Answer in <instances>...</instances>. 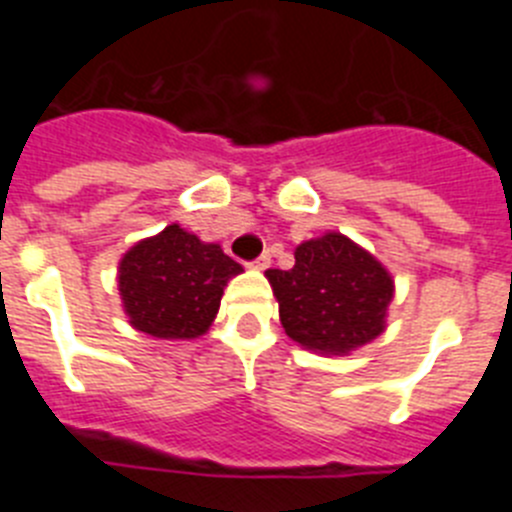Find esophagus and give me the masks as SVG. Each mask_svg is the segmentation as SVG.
<instances>
[{
	"label": "esophagus",
	"instance_id": "obj_1",
	"mask_svg": "<svg viewBox=\"0 0 512 512\" xmlns=\"http://www.w3.org/2000/svg\"><path fill=\"white\" fill-rule=\"evenodd\" d=\"M269 264H271V253L264 251V253H261V256H259V259H253V261H251V269L264 271V269H269Z\"/></svg>",
	"mask_w": 512,
	"mask_h": 512
}]
</instances>
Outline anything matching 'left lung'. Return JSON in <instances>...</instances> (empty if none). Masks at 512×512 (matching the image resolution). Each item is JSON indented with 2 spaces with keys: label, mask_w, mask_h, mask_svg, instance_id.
<instances>
[{
  "label": "left lung",
  "mask_w": 512,
  "mask_h": 512,
  "mask_svg": "<svg viewBox=\"0 0 512 512\" xmlns=\"http://www.w3.org/2000/svg\"><path fill=\"white\" fill-rule=\"evenodd\" d=\"M279 320L310 351L346 356L384 330L395 282L372 253L341 233L297 246L295 266L266 271Z\"/></svg>",
  "instance_id": "8db88e82"
}]
</instances>
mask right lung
<instances>
[{"mask_svg": "<svg viewBox=\"0 0 512 512\" xmlns=\"http://www.w3.org/2000/svg\"><path fill=\"white\" fill-rule=\"evenodd\" d=\"M241 271L217 243H202L174 223L122 256V307L148 336L197 338L215 320L228 279Z\"/></svg>", "mask_w": 512, "mask_h": 512, "instance_id": "right-lung-1", "label": "right lung"}]
</instances>
